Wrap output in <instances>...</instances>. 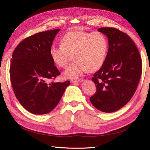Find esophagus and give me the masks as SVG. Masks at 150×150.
<instances>
[{
  "instance_id": "obj_1",
  "label": "esophagus",
  "mask_w": 150,
  "mask_h": 150,
  "mask_svg": "<svg viewBox=\"0 0 150 150\" xmlns=\"http://www.w3.org/2000/svg\"><path fill=\"white\" fill-rule=\"evenodd\" d=\"M83 80L81 79H78V80H72L71 83L73 84H78V83L83 82Z\"/></svg>"
}]
</instances>
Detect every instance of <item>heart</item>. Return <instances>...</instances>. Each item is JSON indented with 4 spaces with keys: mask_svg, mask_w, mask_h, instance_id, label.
<instances>
[{
    "mask_svg": "<svg viewBox=\"0 0 150 150\" xmlns=\"http://www.w3.org/2000/svg\"><path fill=\"white\" fill-rule=\"evenodd\" d=\"M108 42L101 32L73 30L61 40V46L52 45L49 54L52 61L61 67H66L72 59L74 62L65 71L64 76L69 79H78L85 72L100 69L107 55Z\"/></svg>",
    "mask_w": 150,
    "mask_h": 150,
    "instance_id": "b5f03b06",
    "label": "heart"
}]
</instances>
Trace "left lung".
<instances>
[{"instance_id":"obj_1","label":"left lung","mask_w":150,"mask_h":150,"mask_svg":"<svg viewBox=\"0 0 150 150\" xmlns=\"http://www.w3.org/2000/svg\"><path fill=\"white\" fill-rule=\"evenodd\" d=\"M98 30L107 36L109 48L103 65L92 78L96 93L90 101L99 111L112 112L133 97L142 76V61L138 48L126 34L112 28Z\"/></svg>"}]
</instances>
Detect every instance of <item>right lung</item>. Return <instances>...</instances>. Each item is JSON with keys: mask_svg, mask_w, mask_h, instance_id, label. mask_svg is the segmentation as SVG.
Instances as JSON below:
<instances>
[{"mask_svg": "<svg viewBox=\"0 0 150 150\" xmlns=\"http://www.w3.org/2000/svg\"><path fill=\"white\" fill-rule=\"evenodd\" d=\"M60 29L41 32L24 39L13 52L11 82L16 97L35 115L51 112L61 100L70 81L49 83L60 74L49 54Z\"/></svg>", "mask_w": 150, "mask_h": 150, "instance_id": "obj_1", "label": "right lung"}]
</instances>
